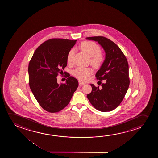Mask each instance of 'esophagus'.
Returning a JSON list of instances; mask_svg holds the SVG:
<instances>
[{
	"mask_svg": "<svg viewBox=\"0 0 158 158\" xmlns=\"http://www.w3.org/2000/svg\"><path fill=\"white\" fill-rule=\"evenodd\" d=\"M84 84H85V83H84V82H82V81H79V85L80 86H82V85Z\"/></svg>",
	"mask_w": 158,
	"mask_h": 158,
	"instance_id": "esophagus-1",
	"label": "esophagus"
}]
</instances>
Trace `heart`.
I'll return each mask as SVG.
<instances>
[{
  "mask_svg": "<svg viewBox=\"0 0 158 158\" xmlns=\"http://www.w3.org/2000/svg\"><path fill=\"white\" fill-rule=\"evenodd\" d=\"M80 48L84 51L88 56L90 57V61L92 65L96 68L100 67L105 60V56L100 52V48L98 44L91 41L82 42L80 44ZM74 49L72 48L67 54L68 63L71 62L73 56ZM93 72L91 67H78L74 69L72 74L76 78L81 81H85Z\"/></svg>",
  "mask_w": 158,
  "mask_h": 158,
  "instance_id": "1",
  "label": "heart"
}]
</instances>
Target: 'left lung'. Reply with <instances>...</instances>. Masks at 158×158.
<instances>
[{
  "label": "left lung",
  "mask_w": 158,
  "mask_h": 158,
  "mask_svg": "<svg viewBox=\"0 0 158 158\" xmlns=\"http://www.w3.org/2000/svg\"><path fill=\"white\" fill-rule=\"evenodd\" d=\"M86 39L97 41L104 48L105 59L95 77L98 80H106L102 89L90 84L92 92L87 97L97 110L111 111L120 104L130 85L127 59L119 46L105 37H87Z\"/></svg>",
  "instance_id": "obj_1"
}]
</instances>
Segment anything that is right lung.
Here are the masks:
<instances>
[{
  "mask_svg": "<svg viewBox=\"0 0 158 158\" xmlns=\"http://www.w3.org/2000/svg\"><path fill=\"white\" fill-rule=\"evenodd\" d=\"M76 41L49 39L37 48L29 63L31 90L41 107L48 112H58L65 108L78 88V80L69 74L65 84H59L56 79L67 66V54Z\"/></svg>",
  "mask_w": 158,
  "mask_h": 158,
  "instance_id": "1",
  "label": "right lung"
}]
</instances>
